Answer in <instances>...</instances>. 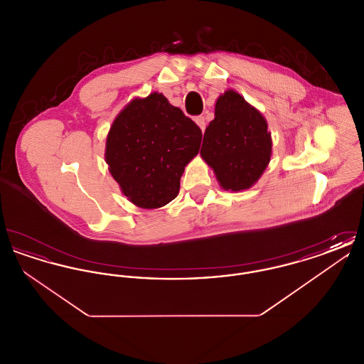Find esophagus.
<instances>
[{"label": "esophagus", "mask_w": 364, "mask_h": 364, "mask_svg": "<svg viewBox=\"0 0 364 364\" xmlns=\"http://www.w3.org/2000/svg\"><path fill=\"white\" fill-rule=\"evenodd\" d=\"M195 122H196V124L199 125V128L202 129V131H205L206 129V117L205 116H198L196 119H195Z\"/></svg>", "instance_id": "esophagus-1"}]
</instances>
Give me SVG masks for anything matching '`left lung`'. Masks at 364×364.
Masks as SVG:
<instances>
[{
  "mask_svg": "<svg viewBox=\"0 0 364 364\" xmlns=\"http://www.w3.org/2000/svg\"><path fill=\"white\" fill-rule=\"evenodd\" d=\"M200 156L223 188L247 190L270 162L267 122L242 95L229 90L215 104V117L205 131Z\"/></svg>",
  "mask_w": 364,
  "mask_h": 364,
  "instance_id": "8db88e82",
  "label": "left lung"
}]
</instances>
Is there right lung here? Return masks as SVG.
Segmentation results:
<instances>
[{
  "label": "right lung",
  "instance_id": "right-lung-1",
  "mask_svg": "<svg viewBox=\"0 0 364 364\" xmlns=\"http://www.w3.org/2000/svg\"><path fill=\"white\" fill-rule=\"evenodd\" d=\"M200 141V128L154 92L134 100L116 117L105 156L124 195L139 208H156L177 196L180 177Z\"/></svg>",
  "mask_w": 364,
  "mask_h": 364
}]
</instances>
